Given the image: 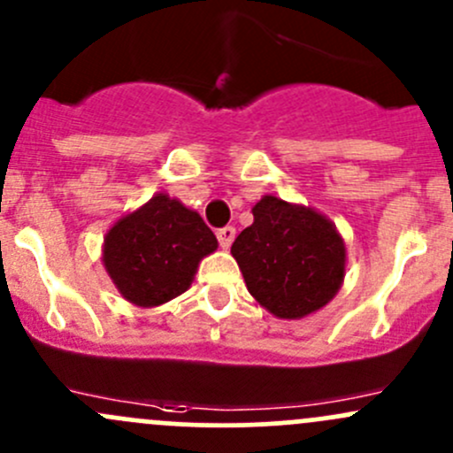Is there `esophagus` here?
<instances>
[{
  "label": "esophagus",
  "instance_id": "34e87169",
  "mask_svg": "<svg viewBox=\"0 0 453 453\" xmlns=\"http://www.w3.org/2000/svg\"><path fill=\"white\" fill-rule=\"evenodd\" d=\"M234 236H236V230L232 226H226V227H221V230L217 232V239H219V245H221L223 250H227L232 245V241H234Z\"/></svg>",
  "mask_w": 453,
  "mask_h": 453
}]
</instances>
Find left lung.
<instances>
[{
    "instance_id": "1",
    "label": "left lung",
    "mask_w": 453,
    "mask_h": 453,
    "mask_svg": "<svg viewBox=\"0 0 453 453\" xmlns=\"http://www.w3.org/2000/svg\"><path fill=\"white\" fill-rule=\"evenodd\" d=\"M252 212L254 223L232 243L250 294L276 318L298 319L322 309L344 280L346 248L335 226L272 195Z\"/></svg>"
}]
</instances>
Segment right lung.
I'll return each mask as SVG.
<instances>
[{
  "instance_id": "add662e5",
  "label": "right lung",
  "mask_w": 453,
  "mask_h": 453,
  "mask_svg": "<svg viewBox=\"0 0 453 453\" xmlns=\"http://www.w3.org/2000/svg\"><path fill=\"white\" fill-rule=\"evenodd\" d=\"M217 236L195 210L168 195L122 217L104 239V267L113 285L138 307H157L184 294Z\"/></svg>"
}]
</instances>
